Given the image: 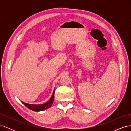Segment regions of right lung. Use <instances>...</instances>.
I'll use <instances>...</instances> for the list:
<instances>
[{
  "label": "right lung",
  "instance_id": "obj_1",
  "mask_svg": "<svg viewBox=\"0 0 131 131\" xmlns=\"http://www.w3.org/2000/svg\"><path fill=\"white\" fill-rule=\"evenodd\" d=\"M54 92H55V88L53 90V92L52 93V96L49 99L48 101L45 102V103L41 104H28L25 103L24 102H22V103L24 104L28 108L34 111V112H41V111H43L46 109L50 108V107L52 106L54 98Z\"/></svg>",
  "mask_w": 131,
  "mask_h": 131
}]
</instances>
